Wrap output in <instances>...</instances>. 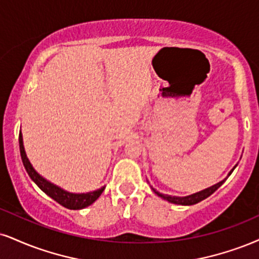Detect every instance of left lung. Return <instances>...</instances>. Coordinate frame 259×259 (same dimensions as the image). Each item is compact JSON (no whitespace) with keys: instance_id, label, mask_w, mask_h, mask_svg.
<instances>
[{"instance_id":"obj_1","label":"left lung","mask_w":259,"mask_h":259,"mask_svg":"<svg viewBox=\"0 0 259 259\" xmlns=\"http://www.w3.org/2000/svg\"><path fill=\"white\" fill-rule=\"evenodd\" d=\"M236 166H238V164H236L235 166L229 171L228 176H227L224 180L221 181V182L216 183V185H213V186H211V187H208V188L202 189V191H200V192L194 193V194L187 195V197H175V195L163 194V193H159L158 191H155L153 187H151V188H152V191H153L155 194L158 195V197H160L161 199H164V200H166V201H169V202H172V204H176V205H185V206H189V205L198 204V202H200L201 200H204V199H206L207 197H210V195L212 194L213 192H216L217 189H219L220 187L223 185L224 181L228 179V177L230 176V174H232L233 171H234V169H235Z\"/></svg>"}]
</instances>
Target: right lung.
Listing matches in <instances>:
<instances>
[{"mask_svg": "<svg viewBox=\"0 0 259 259\" xmlns=\"http://www.w3.org/2000/svg\"><path fill=\"white\" fill-rule=\"evenodd\" d=\"M19 147L21 160H23L25 170L29 174L31 180L39 187L40 191L45 192L48 197L54 199L55 201L59 202V204L62 205L64 207L70 208V210H80V208H84L89 206V205H92L93 202L101 195V193L104 192L105 187H101L100 189H96V191L88 193H71L65 191V189L60 188L59 186L52 183L51 181L46 180L45 177L40 176L39 174L33 169L32 164L30 163L29 158H27L26 155V152H25L23 134H21V132L19 133Z\"/></svg>", "mask_w": 259, "mask_h": 259, "instance_id": "right-lung-1", "label": "right lung"}]
</instances>
